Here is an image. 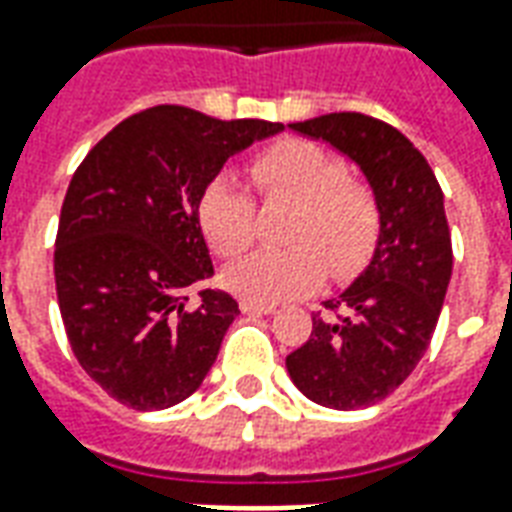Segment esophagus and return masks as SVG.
Returning <instances> with one entry per match:
<instances>
[{
	"label": "esophagus",
	"mask_w": 512,
	"mask_h": 512,
	"mask_svg": "<svg viewBox=\"0 0 512 512\" xmlns=\"http://www.w3.org/2000/svg\"><path fill=\"white\" fill-rule=\"evenodd\" d=\"M238 307H241V312H246V315H268V312L277 310L271 301H255V299H241L238 301Z\"/></svg>",
	"instance_id": "esophagus-1"
}]
</instances>
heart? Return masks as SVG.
<instances>
[{"label": "heart", "mask_w": 512, "mask_h": 512, "mask_svg": "<svg viewBox=\"0 0 512 512\" xmlns=\"http://www.w3.org/2000/svg\"><path fill=\"white\" fill-rule=\"evenodd\" d=\"M260 200L296 202L288 249H260L224 271V285L255 301L299 299L326 277L354 271L373 255L381 235V205L365 180L351 178L345 161L318 142L288 136L246 161ZM200 227L213 252L235 257L255 244L257 205L230 175L205 183L197 202Z\"/></svg>", "instance_id": "obj_1"}]
</instances>
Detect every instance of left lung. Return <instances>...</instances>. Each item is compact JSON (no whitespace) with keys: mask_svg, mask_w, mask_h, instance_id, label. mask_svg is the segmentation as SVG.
I'll return each mask as SVG.
<instances>
[{"mask_svg":"<svg viewBox=\"0 0 512 512\" xmlns=\"http://www.w3.org/2000/svg\"><path fill=\"white\" fill-rule=\"evenodd\" d=\"M362 167L381 205L376 255L332 318L312 315L307 343L285 359L293 384L321 406L367 408L392 395L428 351L452 274L450 224L433 169L395 126L359 112L290 123Z\"/></svg>","mask_w":512,"mask_h":512,"instance_id":"1","label":"left lung"}]
</instances>
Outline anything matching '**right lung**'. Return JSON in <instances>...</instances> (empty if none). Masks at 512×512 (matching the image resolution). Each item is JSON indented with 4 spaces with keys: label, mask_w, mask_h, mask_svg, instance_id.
I'll return each mask as SVG.
<instances>
[{
    "label": "right lung",
    "mask_w": 512,
    "mask_h": 512,
    "mask_svg": "<svg viewBox=\"0 0 512 512\" xmlns=\"http://www.w3.org/2000/svg\"><path fill=\"white\" fill-rule=\"evenodd\" d=\"M153 106L117 123L65 191L54 282L73 356L106 395L136 411L189 397L216 362L238 301L186 290L213 274L197 202L224 161L282 131Z\"/></svg>",
    "instance_id": "obj_1"
}]
</instances>
